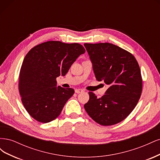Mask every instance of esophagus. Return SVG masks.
<instances>
[{
	"mask_svg": "<svg viewBox=\"0 0 160 160\" xmlns=\"http://www.w3.org/2000/svg\"><path fill=\"white\" fill-rule=\"evenodd\" d=\"M83 91V89H76L75 90V92L76 93H82V92Z\"/></svg>",
	"mask_w": 160,
	"mask_h": 160,
	"instance_id": "34e87169",
	"label": "esophagus"
}]
</instances>
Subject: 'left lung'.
<instances>
[{
    "label": "left lung",
    "mask_w": 160,
    "mask_h": 160,
    "mask_svg": "<svg viewBox=\"0 0 160 160\" xmlns=\"http://www.w3.org/2000/svg\"><path fill=\"white\" fill-rule=\"evenodd\" d=\"M84 46L96 79L109 85L101 98L89 92L85 111L103 126L122 122L135 108L142 94V78L137 60L132 53L111 43H85Z\"/></svg>",
    "instance_id": "obj_1"
}]
</instances>
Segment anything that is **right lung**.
Segmentation results:
<instances>
[{
  "instance_id": "right-lung-1",
  "label": "right lung",
  "mask_w": 160,
  "mask_h": 160,
  "mask_svg": "<svg viewBox=\"0 0 160 160\" xmlns=\"http://www.w3.org/2000/svg\"><path fill=\"white\" fill-rule=\"evenodd\" d=\"M85 52L79 43L47 41L28 51L18 77L22 103L32 118L49 123L59 116L74 89L57 87L56 78L65 76L71 65Z\"/></svg>"
}]
</instances>
